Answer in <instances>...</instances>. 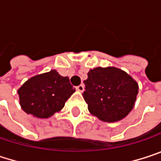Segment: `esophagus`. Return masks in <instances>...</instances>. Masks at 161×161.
<instances>
[{
  "label": "esophagus",
  "mask_w": 161,
  "mask_h": 161,
  "mask_svg": "<svg viewBox=\"0 0 161 161\" xmlns=\"http://www.w3.org/2000/svg\"><path fill=\"white\" fill-rule=\"evenodd\" d=\"M84 89H85V86L83 85V84H81L79 86H76V90L77 91H79V92H83L84 91Z\"/></svg>",
  "instance_id": "1"
}]
</instances>
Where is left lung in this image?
<instances>
[{
    "instance_id": "8db88e82",
    "label": "left lung",
    "mask_w": 161,
    "mask_h": 161,
    "mask_svg": "<svg viewBox=\"0 0 161 161\" xmlns=\"http://www.w3.org/2000/svg\"><path fill=\"white\" fill-rule=\"evenodd\" d=\"M84 83L83 97L88 110L103 121L121 120L134 106L138 84L122 70L95 68L88 72Z\"/></svg>"
}]
</instances>
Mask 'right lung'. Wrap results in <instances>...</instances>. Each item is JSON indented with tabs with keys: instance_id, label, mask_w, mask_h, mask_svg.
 <instances>
[{
	"instance_id": "right-lung-1",
	"label": "right lung",
	"mask_w": 161,
	"mask_h": 161,
	"mask_svg": "<svg viewBox=\"0 0 161 161\" xmlns=\"http://www.w3.org/2000/svg\"><path fill=\"white\" fill-rule=\"evenodd\" d=\"M75 91L69 78L55 70L31 77L18 89L22 109L39 118H47L61 110Z\"/></svg>"
}]
</instances>
